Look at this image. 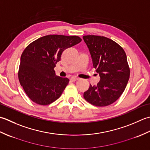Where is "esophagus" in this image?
<instances>
[{
	"label": "esophagus",
	"instance_id": "obj_1",
	"mask_svg": "<svg viewBox=\"0 0 150 150\" xmlns=\"http://www.w3.org/2000/svg\"><path fill=\"white\" fill-rule=\"evenodd\" d=\"M79 78L78 77H72L71 79H70V80H71L72 82H75V81H77V80H79Z\"/></svg>",
	"mask_w": 150,
	"mask_h": 150
}]
</instances>
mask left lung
<instances>
[{
	"label": "left lung",
	"instance_id": "8db88e82",
	"mask_svg": "<svg viewBox=\"0 0 150 150\" xmlns=\"http://www.w3.org/2000/svg\"><path fill=\"white\" fill-rule=\"evenodd\" d=\"M93 68L100 77L97 86L90 84L84 99L96 106H109L122 94L129 79L130 69L123 48L113 40L98 35H85Z\"/></svg>",
	"mask_w": 150,
	"mask_h": 150
}]
</instances>
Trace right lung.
I'll list each match as a JSON object with an SVG mask.
<instances>
[{
    "label": "right lung",
    "instance_id": "right-lung-1",
    "mask_svg": "<svg viewBox=\"0 0 150 150\" xmlns=\"http://www.w3.org/2000/svg\"><path fill=\"white\" fill-rule=\"evenodd\" d=\"M78 36L49 35L30 43L21 57L18 80L35 103L48 105L60 97L69 82L57 76L54 68L66 48L81 42Z\"/></svg>",
    "mask_w": 150,
    "mask_h": 150
}]
</instances>
